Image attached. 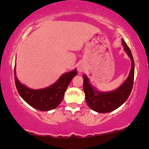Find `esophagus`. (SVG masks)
<instances>
[{
  "mask_svg": "<svg viewBox=\"0 0 149 149\" xmlns=\"http://www.w3.org/2000/svg\"><path fill=\"white\" fill-rule=\"evenodd\" d=\"M83 68H82V67H78V71H79V72H82V71H83Z\"/></svg>",
  "mask_w": 149,
  "mask_h": 149,
  "instance_id": "esophagus-1",
  "label": "esophagus"
}]
</instances>
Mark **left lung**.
Listing matches in <instances>:
<instances>
[{"label": "left lung", "mask_w": 149, "mask_h": 149, "mask_svg": "<svg viewBox=\"0 0 149 149\" xmlns=\"http://www.w3.org/2000/svg\"><path fill=\"white\" fill-rule=\"evenodd\" d=\"M122 45L125 52L131 60V69L127 79L119 87L110 92H101L91 85L89 79L86 75H82L86 102L88 106L95 112L107 113L116 110L126 102L131 92L135 73V63L131 51L123 39Z\"/></svg>", "instance_id": "left-lung-1"}]
</instances>
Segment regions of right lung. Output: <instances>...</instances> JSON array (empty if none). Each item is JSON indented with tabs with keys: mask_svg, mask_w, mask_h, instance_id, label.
Returning a JSON list of instances; mask_svg holds the SVG:
<instances>
[{
	"mask_svg": "<svg viewBox=\"0 0 149 149\" xmlns=\"http://www.w3.org/2000/svg\"><path fill=\"white\" fill-rule=\"evenodd\" d=\"M76 74L77 70L75 69L64 73L51 86L33 89L19 81L16 73V64L14 66V80L19 95L28 105L40 111H49L58 106L69 83Z\"/></svg>",
	"mask_w": 149,
	"mask_h": 149,
	"instance_id": "right-lung-1",
	"label": "right lung"
}]
</instances>
